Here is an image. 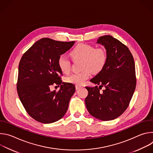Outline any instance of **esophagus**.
Listing matches in <instances>:
<instances>
[{
	"label": "esophagus",
	"mask_w": 153,
	"mask_h": 153,
	"mask_svg": "<svg viewBox=\"0 0 153 153\" xmlns=\"http://www.w3.org/2000/svg\"><path fill=\"white\" fill-rule=\"evenodd\" d=\"M80 88H81L80 86H78V85H76V90H79Z\"/></svg>",
	"instance_id": "34e87169"
}]
</instances>
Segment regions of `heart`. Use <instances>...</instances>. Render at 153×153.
I'll return each instance as SVG.
<instances>
[{
  "label": "heart",
  "instance_id": "heart-1",
  "mask_svg": "<svg viewBox=\"0 0 153 153\" xmlns=\"http://www.w3.org/2000/svg\"><path fill=\"white\" fill-rule=\"evenodd\" d=\"M74 59H82V69L80 73L70 74L65 79L68 83L76 85H82L88 79L91 74L90 70L93 73L101 71L106 62L107 56L105 51L102 48H95L93 46L81 43L77 45L71 52ZM59 68L63 73H68L71 70V62L65 55H60L57 60Z\"/></svg>",
  "mask_w": 153,
  "mask_h": 153
}]
</instances>
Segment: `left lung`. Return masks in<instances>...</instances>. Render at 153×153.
<instances>
[{
    "instance_id": "8db88e82",
    "label": "left lung",
    "mask_w": 153,
    "mask_h": 153,
    "mask_svg": "<svg viewBox=\"0 0 153 153\" xmlns=\"http://www.w3.org/2000/svg\"><path fill=\"white\" fill-rule=\"evenodd\" d=\"M97 43L103 45L107 56L104 68L90 82L104 86L100 94L97 86L86 87L88 94L85 99L90 114L103 120H112L128 108L136 85L135 63L126 46L110 35L100 37Z\"/></svg>"
}]
</instances>
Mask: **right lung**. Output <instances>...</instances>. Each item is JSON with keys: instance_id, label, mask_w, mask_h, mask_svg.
I'll list each match as a JSON object with an SVG mask.
<instances>
[{"instance_id": "1", "label": "right lung", "mask_w": 153, "mask_h": 153, "mask_svg": "<svg viewBox=\"0 0 153 153\" xmlns=\"http://www.w3.org/2000/svg\"><path fill=\"white\" fill-rule=\"evenodd\" d=\"M74 43L42 38L36 42L20 59L17 93L28 114L39 122H55L68 110L76 88L72 83L62 82V72L57 60ZM54 83L61 85L57 92L50 90V86Z\"/></svg>"}]
</instances>
